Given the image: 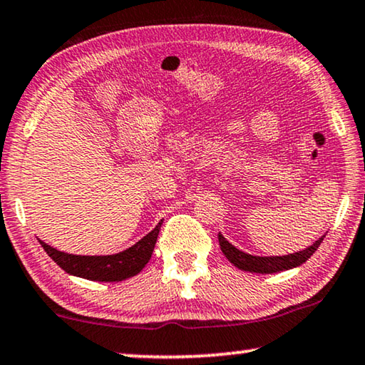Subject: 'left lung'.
I'll return each instance as SVG.
<instances>
[{
    "label": "left lung",
    "instance_id": "left-lung-1",
    "mask_svg": "<svg viewBox=\"0 0 365 365\" xmlns=\"http://www.w3.org/2000/svg\"><path fill=\"white\" fill-rule=\"evenodd\" d=\"M323 237H319L313 246H309L304 251L288 254V255H275V257H259V255H251L242 251H239L231 242H227L222 235H217V241H220L221 251L226 255V259L231 264H235L237 269L246 270V272H255V274H275V272L288 270L293 267H298L303 262L312 257L314 251L319 247V244L323 242Z\"/></svg>",
    "mask_w": 365,
    "mask_h": 365
}]
</instances>
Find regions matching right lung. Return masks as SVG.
I'll return each instance as SVG.
<instances>
[{
	"instance_id": "1",
	"label": "right lung",
	"mask_w": 365,
	"mask_h": 365,
	"mask_svg": "<svg viewBox=\"0 0 365 365\" xmlns=\"http://www.w3.org/2000/svg\"><path fill=\"white\" fill-rule=\"evenodd\" d=\"M162 221L144 236L139 242L126 251L113 255H73L57 251L46 242H41L43 251L53 262L70 275H77L86 280L96 282H121L129 277L138 275L150 260L154 252L157 236H159Z\"/></svg>"
}]
</instances>
